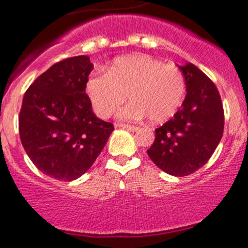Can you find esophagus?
Listing matches in <instances>:
<instances>
[{"instance_id":"1","label":"esophagus","mask_w":248,"mask_h":248,"mask_svg":"<svg viewBox=\"0 0 248 248\" xmlns=\"http://www.w3.org/2000/svg\"><path fill=\"white\" fill-rule=\"evenodd\" d=\"M117 128H124V129H128V130L131 131H137L139 130V126H134V125H130V124H123V123H117L115 124Z\"/></svg>"}]
</instances>
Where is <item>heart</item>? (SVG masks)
Segmentation results:
<instances>
[{
    "label": "heart",
    "instance_id": "heart-1",
    "mask_svg": "<svg viewBox=\"0 0 248 248\" xmlns=\"http://www.w3.org/2000/svg\"><path fill=\"white\" fill-rule=\"evenodd\" d=\"M85 89L98 117H110L128 94L130 103L119 111L120 117L130 120L148 117L153 123H163L183 104L186 83L175 64L133 54L115 59L105 74L92 76Z\"/></svg>",
    "mask_w": 248,
    "mask_h": 248
}]
</instances>
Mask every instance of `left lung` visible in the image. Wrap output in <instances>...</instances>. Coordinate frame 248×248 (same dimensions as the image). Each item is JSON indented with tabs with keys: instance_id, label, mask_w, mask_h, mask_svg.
Here are the masks:
<instances>
[{
	"instance_id": "8db88e82",
	"label": "left lung",
	"mask_w": 248,
	"mask_h": 248,
	"mask_svg": "<svg viewBox=\"0 0 248 248\" xmlns=\"http://www.w3.org/2000/svg\"><path fill=\"white\" fill-rule=\"evenodd\" d=\"M186 97L174 118L155 129L148 155L163 171L187 176L202 168L223 134L225 114L216 85L192 63L180 67Z\"/></svg>"
}]
</instances>
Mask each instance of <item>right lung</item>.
<instances>
[{"label":"right lung","instance_id":"obj_1","mask_svg":"<svg viewBox=\"0 0 248 248\" xmlns=\"http://www.w3.org/2000/svg\"><path fill=\"white\" fill-rule=\"evenodd\" d=\"M88 56L57 62L26 91L18 117L21 143L38 170L72 181L89 170L114 126L94 115L85 93Z\"/></svg>","mask_w":248,"mask_h":248}]
</instances>
